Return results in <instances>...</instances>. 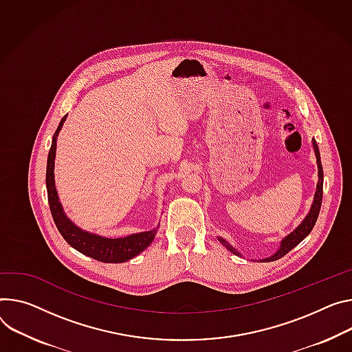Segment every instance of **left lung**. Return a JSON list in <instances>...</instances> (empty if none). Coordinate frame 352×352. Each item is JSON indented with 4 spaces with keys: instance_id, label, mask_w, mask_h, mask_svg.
I'll return each instance as SVG.
<instances>
[{
    "instance_id": "left-lung-1",
    "label": "left lung",
    "mask_w": 352,
    "mask_h": 352,
    "mask_svg": "<svg viewBox=\"0 0 352 352\" xmlns=\"http://www.w3.org/2000/svg\"><path fill=\"white\" fill-rule=\"evenodd\" d=\"M313 143V148H314V154H316V162H317V168H318V181H317V186H316V192H314V198H313V204L310 206L309 213L306 214V217L302 220L300 225L287 236H285L279 244V248L271 255L268 258H263L258 260L261 263H271L275 261L278 258H282L283 255H286L292 248H295L302 240L306 239V236L311 232V229L316 225V220L318 217V213H320V206H322V199H323V167H322V160H320V151H318V146L316 143L314 139H311ZM217 240L220 241L221 245H225L230 252H233L234 255H239V257H243L240 254V251H237L230 243H228L225 239L217 237Z\"/></svg>"
}]
</instances>
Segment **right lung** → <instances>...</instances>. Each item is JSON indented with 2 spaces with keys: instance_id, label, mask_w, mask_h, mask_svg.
<instances>
[{
  "instance_id": "add662e5",
  "label": "right lung",
  "mask_w": 352,
  "mask_h": 352,
  "mask_svg": "<svg viewBox=\"0 0 352 352\" xmlns=\"http://www.w3.org/2000/svg\"><path fill=\"white\" fill-rule=\"evenodd\" d=\"M66 118L67 115L63 116V119L58 123L57 131L53 135L52 147L47 155V167H46L47 199H49V206H50L53 220L56 223V228L63 236V239H65L73 248L87 255V257L98 260L101 263H112V264L129 261L151 244V241L155 237L160 223L155 229L148 232H140V233H135V234L119 237V239H109V237H104L100 234L82 230L67 217V214L65 213V209H63L60 204L56 184H54V158H56L57 136H58V132L61 131L63 123L66 122Z\"/></svg>"
}]
</instances>
